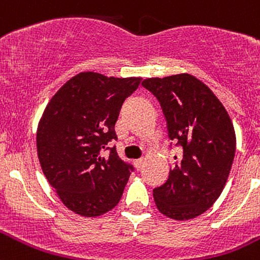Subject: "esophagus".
I'll list each match as a JSON object with an SVG mask.
<instances>
[{"instance_id":"obj_1","label":"esophagus","mask_w":260,"mask_h":260,"mask_svg":"<svg viewBox=\"0 0 260 260\" xmlns=\"http://www.w3.org/2000/svg\"><path fill=\"white\" fill-rule=\"evenodd\" d=\"M133 162H135L136 168H137L138 170H140V169L142 168V165H143V158H136V160L133 161Z\"/></svg>"}]
</instances>
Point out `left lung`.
Wrapping results in <instances>:
<instances>
[{
    "mask_svg": "<svg viewBox=\"0 0 260 260\" xmlns=\"http://www.w3.org/2000/svg\"><path fill=\"white\" fill-rule=\"evenodd\" d=\"M158 100L169 138L183 148L165 184L153 189L156 207L176 221L212 207L228 181L236 150L233 122L207 85L189 74L143 80Z\"/></svg>",
    "mask_w": 260,
    "mask_h": 260,
    "instance_id": "8db88e82",
    "label": "left lung"
}]
</instances>
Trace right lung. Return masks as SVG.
I'll return each instance as SVG.
<instances>
[{
  "label": "right lung",
  "instance_id": "add662e5",
  "mask_svg": "<svg viewBox=\"0 0 260 260\" xmlns=\"http://www.w3.org/2000/svg\"><path fill=\"white\" fill-rule=\"evenodd\" d=\"M141 80L81 72L55 92L40 118L37 150L42 170L63 205L77 215L102 216L122 198L133 166L108 143L118 138L114 127L120 108ZM105 149L109 156H102Z\"/></svg>",
  "mask_w": 260,
  "mask_h": 260
}]
</instances>
